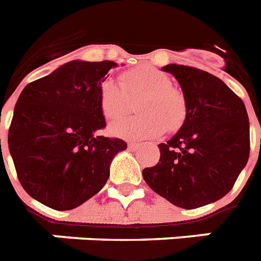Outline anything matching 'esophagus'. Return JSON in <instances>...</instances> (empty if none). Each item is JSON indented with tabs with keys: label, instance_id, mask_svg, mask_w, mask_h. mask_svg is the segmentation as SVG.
<instances>
[{
	"label": "esophagus",
	"instance_id": "1",
	"mask_svg": "<svg viewBox=\"0 0 261 261\" xmlns=\"http://www.w3.org/2000/svg\"><path fill=\"white\" fill-rule=\"evenodd\" d=\"M141 143H135V142H130V143H128V147H130L131 150H137V149H139V147H141Z\"/></svg>",
	"mask_w": 261,
	"mask_h": 261
}]
</instances>
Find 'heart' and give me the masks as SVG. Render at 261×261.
<instances>
[{
    "label": "heart",
    "instance_id": "1",
    "mask_svg": "<svg viewBox=\"0 0 261 261\" xmlns=\"http://www.w3.org/2000/svg\"><path fill=\"white\" fill-rule=\"evenodd\" d=\"M139 97L137 112L110 127L111 134L126 139H147L173 133L184 124L188 101L171 77L151 65H138L122 72L119 83L106 79L99 87V107L107 120H118L128 112L131 100Z\"/></svg>",
    "mask_w": 261,
    "mask_h": 261
}]
</instances>
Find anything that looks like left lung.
<instances>
[{
    "label": "left lung",
    "instance_id": "left-lung-1",
    "mask_svg": "<svg viewBox=\"0 0 261 261\" xmlns=\"http://www.w3.org/2000/svg\"><path fill=\"white\" fill-rule=\"evenodd\" d=\"M188 101L184 126L160 143V162L143 179L175 206L196 209L228 194L249 158V120L244 101L202 69L169 64Z\"/></svg>",
    "mask_w": 261,
    "mask_h": 261
}]
</instances>
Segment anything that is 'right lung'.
Instances as JSON below:
<instances>
[{
    "label": "right lung",
    "instance_id": "add662e5",
    "mask_svg": "<svg viewBox=\"0 0 261 261\" xmlns=\"http://www.w3.org/2000/svg\"><path fill=\"white\" fill-rule=\"evenodd\" d=\"M112 61H69L29 83L18 96L8 134L25 192L55 211H69L105 186L112 158L127 143L95 135L106 127L99 87Z\"/></svg>",
    "mask_w": 261,
    "mask_h": 261
}]
</instances>
